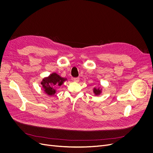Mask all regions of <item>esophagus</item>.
<instances>
[{"mask_svg": "<svg viewBox=\"0 0 153 153\" xmlns=\"http://www.w3.org/2000/svg\"><path fill=\"white\" fill-rule=\"evenodd\" d=\"M72 79H73V81L75 82H78L79 81V77H75V78H73Z\"/></svg>", "mask_w": 153, "mask_h": 153, "instance_id": "34e87169", "label": "esophagus"}]
</instances>
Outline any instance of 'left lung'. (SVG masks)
Instances as JSON below:
<instances>
[{
	"label": "left lung",
	"mask_w": 153,
	"mask_h": 153,
	"mask_svg": "<svg viewBox=\"0 0 153 153\" xmlns=\"http://www.w3.org/2000/svg\"><path fill=\"white\" fill-rule=\"evenodd\" d=\"M93 92L95 95H97V96L99 95L102 92V89H100V87H97V88L94 87L93 89Z\"/></svg>",
	"instance_id": "1"
}]
</instances>
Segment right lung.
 <instances>
[{
	"label": "right lung",
	"mask_w": 153,
	"mask_h": 153,
	"mask_svg": "<svg viewBox=\"0 0 153 153\" xmlns=\"http://www.w3.org/2000/svg\"><path fill=\"white\" fill-rule=\"evenodd\" d=\"M66 81H67L66 78L62 77L56 72H53L49 76L43 79L41 84L45 93L48 95L52 96L56 92V86H61Z\"/></svg>",
	"instance_id": "1"
}]
</instances>
